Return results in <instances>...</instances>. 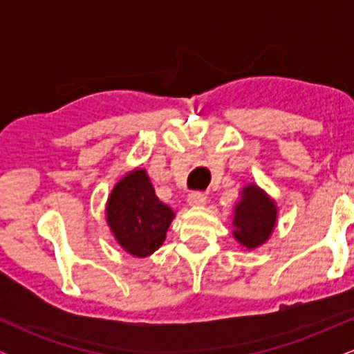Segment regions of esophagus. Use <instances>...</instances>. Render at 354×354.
Listing matches in <instances>:
<instances>
[{
	"mask_svg": "<svg viewBox=\"0 0 354 354\" xmlns=\"http://www.w3.org/2000/svg\"><path fill=\"white\" fill-rule=\"evenodd\" d=\"M206 203V194L201 191H193L188 196V205L189 206H203Z\"/></svg>",
	"mask_w": 354,
	"mask_h": 354,
	"instance_id": "34e87169",
	"label": "esophagus"
}]
</instances>
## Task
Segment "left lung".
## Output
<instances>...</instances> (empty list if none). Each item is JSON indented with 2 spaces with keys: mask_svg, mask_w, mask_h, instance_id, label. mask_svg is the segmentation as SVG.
<instances>
[{
  "mask_svg": "<svg viewBox=\"0 0 354 354\" xmlns=\"http://www.w3.org/2000/svg\"><path fill=\"white\" fill-rule=\"evenodd\" d=\"M276 223L274 203L250 185L243 189V200L234 209V238L246 248H256L270 238Z\"/></svg>",
  "mask_w": 354,
  "mask_h": 354,
  "instance_id": "8db88e82",
  "label": "left lung"
}]
</instances>
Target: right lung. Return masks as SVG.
<instances>
[{
	"label": "right lung",
	"instance_id": "1",
	"mask_svg": "<svg viewBox=\"0 0 354 354\" xmlns=\"http://www.w3.org/2000/svg\"><path fill=\"white\" fill-rule=\"evenodd\" d=\"M106 213L116 241L138 258L154 253L163 245L174 216L156 198L145 169L131 171L118 183L108 200Z\"/></svg>",
	"mask_w": 354,
	"mask_h": 354
}]
</instances>
